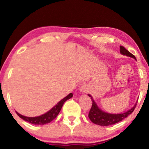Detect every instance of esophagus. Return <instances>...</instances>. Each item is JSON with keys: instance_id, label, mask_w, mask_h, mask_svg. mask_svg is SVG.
Returning a JSON list of instances; mask_svg holds the SVG:
<instances>
[{"instance_id": "1", "label": "esophagus", "mask_w": 149, "mask_h": 149, "mask_svg": "<svg viewBox=\"0 0 149 149\" xmlns=\"http://www.w3.org/2000/svg\"><path fill=\"white\" fill-rule=\"evenodd\" d=\"M80 90H81V91H82V92H85V91H87L86 87H85V85H82V86L80 87Z\"/></svg>"}]
</instances>
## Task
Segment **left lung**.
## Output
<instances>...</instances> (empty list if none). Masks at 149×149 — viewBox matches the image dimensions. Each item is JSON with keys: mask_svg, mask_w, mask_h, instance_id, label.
<instances>
[{"mask_svg": "<svg viewBox=\"0 0 149 149\" xmlns=\"http://www.w3.org/2000/svg\"><path fill=\"white\" fill-rule=\"evenodd\" d=\"M120 52L121 53V54L125 55V56L129 57H132V58H133L135 59V60H136V57L134 56L133 54H132L129 51H127L123 46H120ZM88 95L89 97H91V101H92V106H91L90 111H89L88 117L92 123L97 124V125H98L108 126L110 125H113V124H115L118 123V122L122 121L123 119L127 117L128 115H130V114L133 113V111H134V109H135V108L136 107V104H137V102H136V104L134 106L133 108H132L131 109L124 113L110 114L101 111V110L97 107L96 104H95L94 100H93L92 97H91L89 94H88Z\"/></svg>", "mask_w": 149, "mask_h": 149, "instance_id": "obj_1", "label": "left lung"}]
</instances>
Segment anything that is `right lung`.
I'll list each match as a JSON object with an SVG mask.
<instances>
[{
  "label": "right lung",
  "instance_id": "obj_1",
  "mask_svg": "<svg viewBox=\"0 0 149 149\" xmlns=\"http://www.w3.org/2000/svg\"><path fill=\"white\" fill-rule=\"evenodd\" d=\"M73 94L72 93H70V94H68L66 97H65L64 98H63L62 100L59 102L56 106H54L50 111H49L47 113L43 114V115L38 116V117H25L20 115L19 113H18L17 112H16L17 115L21 118V119H24V121H26L32 124H34V125H45V124L50 123L51 121H53L55 118H56L61 111L63 104L66 102L67 100L71 98L72 97Z\"/></svg>",
  "mask_w": 149,
  "mask_h": 149
}]
</instances>
